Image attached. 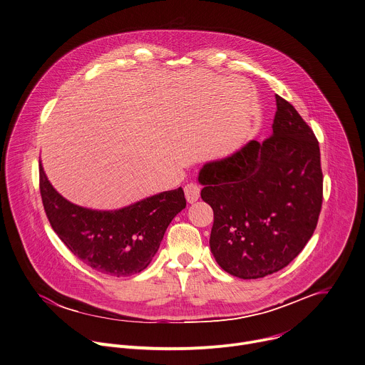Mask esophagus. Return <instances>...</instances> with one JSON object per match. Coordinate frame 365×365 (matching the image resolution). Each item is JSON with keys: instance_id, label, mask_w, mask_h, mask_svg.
I'll list each match as a JSON object with an SVG mask.
<instances>
[{"instance_id": "obj_1", "label": "esophagus", "mask_w": 365, "mask_h": 365, "mask_svg": "<svg viewBox=\"0 0 365 365\" xmlns=\"http://www.w3.org/2000/svg\"><path fill=\"white\" fill-rule=\"evenodd\" d=\"M185 196H186V200L189 203H193L196 202L199 197H200V186L197 183H187L185 186Z\"/></svg>"}]
</instances>
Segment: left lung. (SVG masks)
Here are the masks:
<instances>
[{"label": "left lung", "mask_w": 365, "mask_h": 365, "mask_svg": "<svg viewBox=\"0 0 365 365\" xmlns=\"http://www.w3.org/2000/svg\"><path fill=\"white\" fill-rule=\"evenodd\" d=\"M273 135L206 163L199 182L213 209L210 250L240 279L284 269L312 239L323 205L319 140L296 108L276 95Z\"/></svg>", "instance_id": "left-lung-1"}]
</instances>
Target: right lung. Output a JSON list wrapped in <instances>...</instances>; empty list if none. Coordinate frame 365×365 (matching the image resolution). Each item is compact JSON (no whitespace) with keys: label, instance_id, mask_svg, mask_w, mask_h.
<instances>
[{"label":"right lung","instance_id":"obj_1","mask_svg":"<svg viewBox=\"0 0 365 365\" xmlns=\"http://www.w3.org/2000/svg\"><path fill=\"white\" fill-rule=\"evenodd\" d=\"M39 192L46 217L63 245L85 264L113 277L146 269L172 219L186 207L182 187L128 207L101 212L63 199L39 165Z\"/></svg>","mask_w":365,"mask_h":365}]
</instances>
